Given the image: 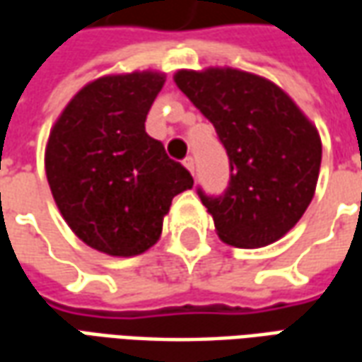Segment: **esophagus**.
I'll use <instances>...</instances> for the list:
<instances>
[{
    "label": "esophagus",
    "instance_id": "34e87169",
    "mask_svg": "<svg viewBox=\"0 0 362 362\" xmlns=\"http://www.w3.org/2000/svg\"><path fill=\"white\" fill-rule=\"evenodd\" d=\"M184 166H186V168H188L192 174L196 173V163H194V158H192V157L184 158Z\"/></svg>",
    "mask_w": 362,
    "mask_h": 362
}]
</instances>
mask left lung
I'll return each mask as SVG.
<instances>
[{
    "label": "left lung",
    "mask_w": 362,
    "mask_h": 362,
    "mask_svg": "<svg viewBox=\"0 0 362 362\" xmlns=\"http://www.w3.org/2000/svg\"><path fill=\"white\" fill-rule=\"evenodd\" d=\"M176 87L215 126L230 160L221 197L199 192L223 243L264 248L287 235L318 184L322 139L279 85L235 67L178 69Z\"/></svg>",
    "instance_id": "left-lung-1"
}]
</instances>
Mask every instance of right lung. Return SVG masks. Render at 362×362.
I'll return each instance as SVG.
<instances>
[{
  "label": "right lung",
  "mask_w": 362,
  "mask_h": 362,
  "mask_svg": "<svg viewBox=\"0 0 362 362\" xmlns=\"http://www.w3.org/2000/svg\"><path fill=\"white\" fill-rule=\"evenodd\" d=\"M165 81L157 69L93 79L66 104L46 141V178L67 227L114 258L155 246L173 197L194 186L145 132Z\"/></svg>",
  "instance_id": "add662e5"
}]
</instances>
